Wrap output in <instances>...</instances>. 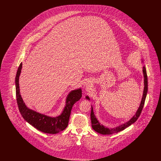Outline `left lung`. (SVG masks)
Here are the masks:
<instances>
[{"instance_id":"8db88e82","label":"left lung","mask_w":161,"mask_h":161,"mask_svg":"<svg viewBox=\"0 0 161 161\" xmlns=\"http://www.w3.org/2000/svg\"><path fill=\"white\" fill-rule=\"evenodd\" d=\"M142 70H143V74H144V92H143V95H142L141 104H140L139 107L135 115H134L131 118V119H130V121H129L128 122L124 123L121 125H119L116 128L108 129V128L104 127V125H103L102 124H101L98 122V121L97 120V119L96 118L95 116L94 115V113H93V108L92 107L91 113L92 127L93 129L95 130V131L99 133L100 134H102V135H111V134L116 133H118V132H119L122 130H124L125 129H126L127 127L130 126L131 124H133V123H135L136 121V120L138 119V118L139 117V116L141 115V112L142 110V108L144 107L147 93V91H148V79H147V71H146L145 66L143 67ZM86 98L87 100H90L89 98L87 96Z\"/></svg>"}]
</instances>
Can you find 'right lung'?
Wrapping results in <instances>:
<instances>
[{
  "label": "right lung",
  "mask_w": 161,
  "mask_h": 161,
  "mask_svg": "<svg viewBox=\"0 0 161 161\" xmlns=\"http://www.w3.org/2000/svg\"><path fill=\"white\" fill-rule=\"evenodd\" d=\"M22 67V63H21L17 69L15 77V92L18 107L24 119L36 129L45 133L55 134L64 130L68 125L69 117L73 105L78 100H80L82 97L81 89L74 90L69 93L66 98V106L60 116L53 118L42 115L26 107L21 97L19 78Z\"/></svg>",
  "instance_id": "obj_1"
}]
</instances>
